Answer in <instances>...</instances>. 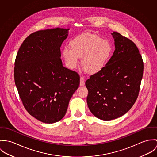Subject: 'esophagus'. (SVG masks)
I'll return each instance as SVG.
<instances>
[{
    "label": "esophagus",
    "mask_w": 157,
    "mask_h": 157,
    "mask_svg": "<svg viewBox=\"0 0 157 157\" xmlns=\"http://www.w3.org/2000/svg\"><path fill=\"white\" fill-rule=\"evenodd\" d=\"M85 85V80L83 77H81L80 78V86H84Z\"/></svg>",
    "instance_id": "34e87169"
}]
</instances>
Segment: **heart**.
Returning a JSON list of instances; mask_svg holds the SVG:
<instances>
[{
	"label": "heart",
	"instance_id": "b5f03b06",
	"mask_svg": "<svg viewBox=\"0 0 157 157\" xmlns=\"http://www.w3.org/2000/svg\"><path fill=\"white\" fill-rule=\"evenodd\" d=\"M71 48H65L63 57L70 69H75L82 58V66L90 73L102 70L112 52L108 41L95 35H84L77 37L70 43Z\"/></svg>",
	"mask_w": 157,
	"mask_h": 157
}]
</instances>
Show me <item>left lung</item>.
<instances>
[{
    "mask_svg": "<svg viewBox=\"0 0 157 157\" xmlns=\"http://www.w3.org/2000/svg\"><path fill=\"white\" fill-rule=\"evenodd\" d=\"M115 51L104 68L86 82L91 113L102 121L126 114L136 102L143 73V62L134 42L117 32L111 33Z\"/></svg>",
    "mask_w": 157,
    "mask_h": 157,
    "instance_id": "left-lung-1",
    "label": "left lung"
}]
</instances>
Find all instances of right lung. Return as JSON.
<instances>
[{
    "label": "right lung",
    "instance_id": "obj_1",
    "mask_svg": "<svg viewBox=\"0 0 157 157\" xmlns=\"http://www.w3.org/2000/svg\"><path fill=\"white\" fill-rule=\"evenodd\" d=\"M69 29L53 28L29 35L18 51L14 81L25 109L36 119L53 123L65 116L79 86V75L63 66L60 47Z\"/></svg>",
    "mask_w": 157,
    "mask_h": 157
}]
</instances>
